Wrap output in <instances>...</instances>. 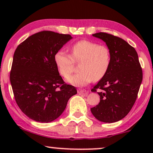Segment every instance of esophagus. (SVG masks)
<instances>
[{
	"instance_id": "obj_1",
	"label": "esophagus",
	"mask_w": 153,
	"mask_h": 153,
	"mask_svg": "<svg viewBox=\"0 0 153 153\" xmlns=\"http://www.w3.org/2000/svg\"><path fill=\"white\" fill-rule=\"evenodd\" d=\"M78 93L79 94H85V95H87V94H88V92L87 91H85L84 89H78Z\"/></svg>"
}]
</instances>
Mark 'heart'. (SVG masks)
Returning a JSON list of instances; mask_svg holds the SVG:
<instances>
[{
    "label": "heart",
    "mask_w": 153,
    "mask_h": 153,
    "mask_svg": "<svg viewBox=\"0 0 153 153\" xmlns=\"http://www.w3.org/2000/svg\"><path fill=\"white\" fill-rule=\"evenodd\" d=\"M54 62L60 75L68 78L74 71L75 63L80 64L78 74L68 81L76 86H84L97 81L105 76L111 65V51L108 47L95 42L81 40L71 47V55L58 51L54 55Z\"/></svg>",
    "instance_id": "b5f03b06"
}]
</instances>
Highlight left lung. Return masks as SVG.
<instances>
[{"instance_id": "obj_1", "label": "left lung", "mask_w": 153, "mask_h": 153, "mask_svg": "<svg viewBox=\"0 0 153 153\" xmlns=\"http://www.w3.org/2000/svg\"><path fill=\"white\" fill-rule=\"evenodd\" d=\"M93 36L106 42L111 51V65L105 76L91 89L99 91L100 101L91 110L98 120L115 123L133 107L143 79L142 68L137 51L123 39L102 32Z\"/></svg>"}]
</instances>
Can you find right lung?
I'll return each mask as SVG.
<instances>
[{"label":"right lung","mask_w":153,"mask_h":153,"mask_svg":"<svg viewBox=\"0 0 153 153\" xmlns=\"http://www.w3.org/2000/svg\"><path fill=\"white\" fill-rule=\"evenodd\" d=\"M72 39L69 34L43 30L30 35L14 51L10 79L14 99L29 118L49 123L65 109L76 88L65 83L54 55Z\"/></svg>","instance_id":"obj_1"}]
</instances>
